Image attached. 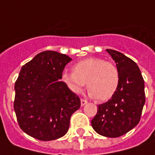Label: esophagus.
Segmentation results:
<instances>
[{
    "label": "esophagus",
    "instance_id": "esophagus-1",
    "mask_svg": "<svg viewBox=\"0 0 155 155\" xmlns=\"http://www.w3.org/2000/svg\"><path fill=\"white\" fill-rule=\"evenodd\" d=\"M87 104V101L85 100V99H81V107H84L85 105H86Z\"/></svg>",
    "mask_w": 155,
    "mask_h": 155
}]
</instances>
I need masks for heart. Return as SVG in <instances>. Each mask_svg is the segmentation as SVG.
Segmentation results:
<instances>
[{"mask_svg":"<svg viewBox=\"0 0 155 155\" xmlns=\"http://www.w3.org/2000/svg\"><path fill=\"white\" fill-rule=\"evenodd\" d=\"M62 79L74 93H81L86 83L90 96L104 101L111 99L117 92L120 74L113 63L91 57L75 64L73 72L64 73Z\"/></svg>","mask_w":155,"mask_h":155,"instance_id":"heart-1","label":"heart"}]
</instances>
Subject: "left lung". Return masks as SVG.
<instances>
[{"label":"left lung","instance_id":"1","mask_svg":"<svg viewBox=\"0 0 155 155\" xmlns=\"http://www.w3.org/2000/svg\"><path fill=\"white\" fill-rule=\"evenodd\" d=\"M120 74L117 92L105 103L98 105L91 126L97 134L117 138L138 125L145 103L144 81L134 60L120 52L107 49Z\"/></svg>","mask_w":155,"mask_h":155}]
</instances>
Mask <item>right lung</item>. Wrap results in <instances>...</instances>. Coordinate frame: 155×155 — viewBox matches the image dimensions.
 Returning <instances> with one entry per match:
<instances>
[{
  "instance_id": "obj_1",
  "label": "right lung",
  "mask_w": 155,
  "mask_h": 155,
  "mask_svg": "<svg viewBox=\"0 0 155 155\" xmlns=\"http://www.w3.org/2000/svg\"><path fill=\"white\" fill-rule=\"evenodd\" d=\"M72 60L66 54L44 51L21 67L15 83L14 111L24 133L42 141L65 135L70 117L81 100L61 81L64 69Z\"/></svg>"
}]
</instances>
